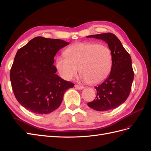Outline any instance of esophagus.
<instances>
[{
  "mask_svg": "<svg viewBox=\"0 0 151 151\" xmlns=\"http://www.w3.org/2000/svg\"><path fill=\"white\" fill-rule=\"evenodd\" d=\"M75 88H76V89L81 90V89H83L84 88V87H83V86H79V85H77V84H76V85H75Z\"/></svg>",
  "mask_w": 151,
  "mask_h": 151,
  "instance_id": "1",
  "label": "esophagus"
}]
</instances>
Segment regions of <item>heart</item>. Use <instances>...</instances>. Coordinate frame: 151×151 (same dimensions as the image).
<instances>
[{"instance_id":"heart-1","label":"heart","mask_w":151,"mask_h":151,"mask_svg":"<svg viewBox=\"0 0 151 151\" xmlns=\"http://www.w3.org/2000/svg\"><path fill=\"white\" fill-rule=\"evenodd\" d=\"M113 55L105 45L93 42L77 43L65 51V56L58 57L56 67L59 74L71 81L80 69L82 79L91 84H97L106 79L111 72Z\"/></svg>"}]
</instances>
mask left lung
<instances>
[{
    "label": "left lung",
    "instance_id": "obj_1",
    "mask_svg": "<svg viewBox=\"0 0 151 151\" xmlns=\"http://www.w3.org/2000/svg\"><path fill=\"white\" fill-rule=\"evenodd\" d=\"M86 37L104 41L113 55L110 74L101 84L95 87L97 91L96 98L88 105L99 111L113 109L124 103L130 93L134 77L130 55L119 39L113 33H102Z\"/></svg>",
    "mask_w": 151,
    "mask_h": 151
}]
</instances>
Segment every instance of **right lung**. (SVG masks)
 Returning a JSON list of instances; mask_svg holds the SVG:
<instances>
[{"instance_id":"obj_1","label":"right lung","mask_w":151,"mask_h":151,"mask_svg":"<svg viewBox=\"0 0 151 151\" xmlns=\"http://www.w3.org/2000/svg\"><path fill=\"white\" fill-rule=\"evenodd\" d=\"M68 44L37 36L18 50L10 80L17 101L29 111L40 115L53 112L60 106L65 91L74 87L55 74L53 65L57 52Z\"/></svg>"}]
</instances>
